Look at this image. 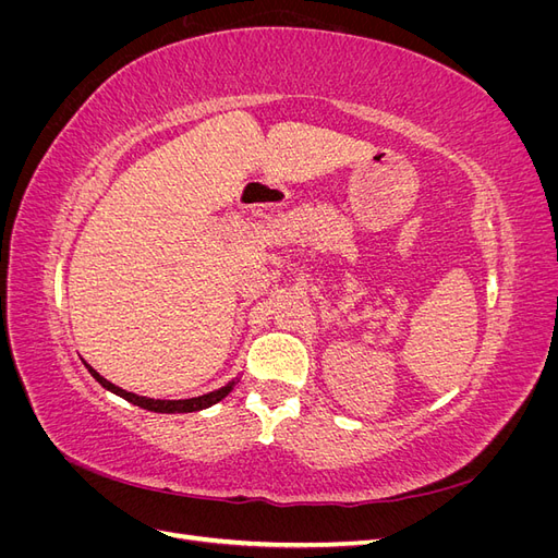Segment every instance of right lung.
Returning a JSON list of instances; mask_svg holds the SVG:
<instances>
[{
    "label": "right lung",
    "instance_id": "obj_1",
    "mask_svg": "<svg viewBox=\"0 0 558 558\" xmlns=\"http://www.w3.org/2000/svg\"><path fill=\"white\" fill-rule=\"evenodd\" d=\"M86 367H88V373L107 388V391L125 398L128 402L137 404V408H144V410H148V412H162V414H183V412L207 410V408H211V404L221 402V400L232 391V388H234V381H230V384H226L223 388H218V391H211V393H205V396H197V398H189V400H154V398H144V396H137V393L123 391L121 386H116V384L107 381L99 373H95V369H93L90 365H86Z\"/></svg>",
    "mask_w": 558,
    "mask_h": 558
}]
</instances>
